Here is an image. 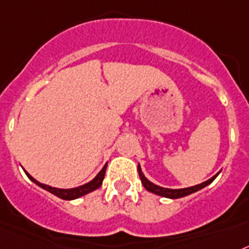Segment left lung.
Here are the masks:
<instances>
[{
    "mask_svg": "<svg viewBox=\"0 0 249 249\" xmlns=\"http://www.w3.org/2000/svg\"><path fill=\"white\" fill-rule=\"evenodd\" d=\"M138 172H139V177L142 179V183H143L144 189L147 190L149 192H153L156 195H160V196H163V197H168V199H179V197H183V196H187L190 194H194V192L199 191V190L204 189L205 186L210 185V183L216 178L219 173H216L215 176H213L212 178L205 181V182L199 183V185L196 186H191V187H186V189H166V187H160L158 185H154L153 182H150L149 179L147 177L144 176L143 172H142V168L141 166L138 164Z\"/></svg>",
    "mask_w": 249,
    "mask_h": 249,
    "instance_id": "1",
    "label": "left lung"
}]
</instances>
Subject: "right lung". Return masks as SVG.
I'll list each match as a JSON object with an SVG mask.
<instances>
[{"label": "right lung", "mask_w": 249, "mask_h": 249, "mask_svg": "<svg viewBox=\"0 0 249 249\" xmlns=\"http://www.w3.org/2000/svg\"><path fill=\"white\" fill-rule=\"evenodd\" d=\"M106 166H107V163H106L105 166H104V168L97 173V176H96L92 181H89V182L85 183V185L82 186H78V187H74V189H57V187H52V186L44 185V183H40L39 181H36L34 177H31L26 171H25V173H26V176H28L33 182L36 183L37 186H40L41 189L49 191L50 194H53V195L58 196V197H60V199L63 200H74L81 197V196L86 195V194H89V192H92L95 191V190L99 189L100 186L102 185L104 177H105Z\"/></svg>", "instance_id": "obj_1"}]
</instances>
